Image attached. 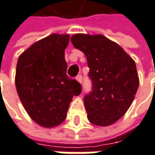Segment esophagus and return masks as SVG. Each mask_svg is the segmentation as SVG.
I'll return each mask as SVG.
<instances>
[{
	"mask_svg": "<svg viewBox=\"0 0 155 155\" xmlns=\"http://www.w3.org/2000/svg\"><path fill=\"white\" fill-rule=\"evenodd\" d=\"M76 80H77L78 81L80 82V83H81V81H82V75L81 74H79L77 75V77H76Z\"/></svg>",
	"mask_w": 155,
	"mask_h": 155,
	"instance_id": "esophagus-1",
	"label": "esophagus"
}]
</instances>
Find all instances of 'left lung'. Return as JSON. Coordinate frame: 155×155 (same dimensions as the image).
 I'll return each instance as SVG.
<instances>
[{"label": "left lung", "instance_id": "left-lung-1", "mask_svg": "<svg viewBox=\"0 0 155 155\" xmlns=\"http://www.w3.org/2000/svg\"><path fill=\"white\" fill-rule=\"evenodd\" d=\"M74 48L82 51L90 68L91 91L84 97L89 120L109 126L130 108L139 80L134 60L117 43L101 35L72 36Z\"/></svg>", "mask_w": 155, "mask_h": 155}]
</instances>
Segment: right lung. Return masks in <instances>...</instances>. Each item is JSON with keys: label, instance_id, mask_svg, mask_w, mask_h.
<instances>
[{"label": "right lung", "instance_id": "obj_1", "mask_svg": "<svg viewBox=\"0 0 155 155\" xmlns=\"http://www.w3.org/2000/svg\"><path fill=\"white\" fill-rule=\"evenodd\" d=\"M68 35H51L33 44L19 57L16 70L18 97L29 116L39 125L62 123L81 85L66 74L64 49Z\"/></svg>", "mask_w": 155, "mask_h": 155}]
</instances>
